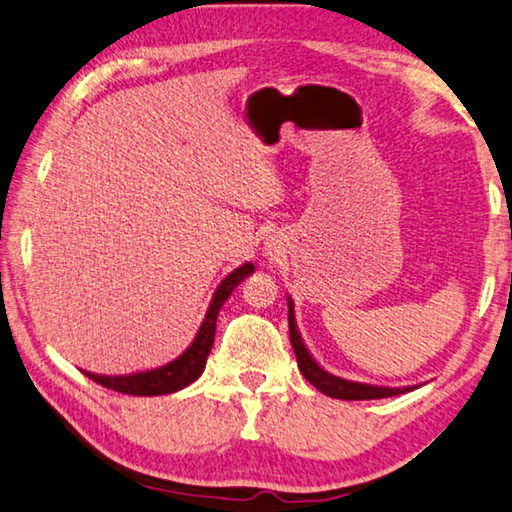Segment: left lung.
<instances>
[{"label":"left lung","instance_id":"obj_1","mask_svg":"<svg viewBox=\"0 0 512 512\" xmlns=\"http://www.w3.org/2000/svg\"><path fill=\"white\" fill-rule=\"evenodd\" d=\"M289 339L291 346H294L296 360H298V369L303 376L310 380V383L319 389V392L332 396V399H342V401H369V399H387V396H396L403 392H410L412 387H373V385H362V383H351V380L337 378L332 373L323 371L319 364L314 362V358L307 353V348L303 346V339H300L298 330H296V321H294V305L289 303Z\"/></svg>","mask_w":512,"mask_h":512}]
</instances>
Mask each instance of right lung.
Instances as JSON below:
<instances>
[{
  "mask_svg": "<svg viewBox=\"0 0 512 512\" xmlns=\"http://www.w3.org/2000/svg\"><path fill=\"white\" fill-rule=\"evenodd\" d=\"M255 271L253 264H243L241 269L232 271L227 278L218 285L216 294L212 298V305H209L205 321L198 330V337L193 339V344L186 348L180 358L164 364V367L143 371V373H129V376H97V373L84 371L88 378L95 380L97 385L113 389V392H123L132 396H159V394H170L177 392V389H184L196 380L202 369H205L207 355L212 351L214 335H216V319L218 312H221L223 303L227 296L232 294L234 289L241 285V280H246L250 273Z\"/></svg>",
  "mask_w": 512,
  "mask_h": 512,
  "instance_id": "right-lung-1",
  "label": "right lung"
}]
</instances>
